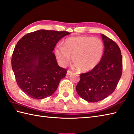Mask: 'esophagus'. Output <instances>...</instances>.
Here are the masks:
<instances>
[{
	"label": "esophagus",
	"instance_id": "1",
	"mask_svg": "<svg viewBox=\"0 0 134 134\" xmlns=\"http://www.w3.org/2000/svg\"><path fill=\"white\" fill-rule=\"evenodd\" d=\"M72 72V71H71V70H67V75H69L71 74Z\"/></svg>",
	"mask_w": 134,
	"mask_h": 134
}]
</instances>
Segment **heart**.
I'll return each instance as SVG.
<instances>
[{
    "label": "heart",
    "mask_w": 134,
    "mask_h": 134,
    "mask_svg": "<svg viewBox=\"0 0 134 134\" xmlns=\"http://www.w3.org/2000/svg\"><path fill=\"white\" fill-rule=\"evenodd\" d=\"M103 51L104 44L100 39L88 36H72L65 39L63 46H56L55 54L62 65L69 63L70 56L78 70L87 71L98 65Z\"/></svg>",
    "instance_id": "obj_1"
}]
</instances>
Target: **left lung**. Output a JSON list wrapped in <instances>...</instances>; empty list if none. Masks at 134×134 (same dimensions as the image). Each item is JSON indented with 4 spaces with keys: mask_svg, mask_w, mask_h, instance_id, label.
<instances>
[{
    "mask_svg": "<svg viewBox=\"0 0 134 134\" xmlns=\"http://www.w3.org/2000/svg\"><path fill=\"white\" fill-rule=\"evenodd\" d=\"M104 52L100 62L90 71L80 74L76 86L79 96L90 102L105 99L113 92L121 77L122 59L121 51L114 41L102 34Z\"/></svg>",
    "mask_w": 134,
    "mask_h": 134,
    "instance_id": "left-lung-1",
    "label": "left lung"
}]
</instances>
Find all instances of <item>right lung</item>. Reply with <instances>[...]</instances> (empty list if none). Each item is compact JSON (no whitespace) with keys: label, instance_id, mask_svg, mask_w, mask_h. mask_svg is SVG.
<instances>
[{"label":"right lung","instance_id":"add662e5","mask_svg":"<svg viewBox=\"0 0 134 134\" xmlns=\"http://www.w3.org/2000/svg\"><path fill=\"white\" fill-rule=\"evenodd\" d=\"M67 31L39 30L26 34L15 46L12 69L18 86L35 99L53 95L67 70L59 66L53 52Z\"/></svg>","mask_w":134,"mask_h":134}]
</instances>
